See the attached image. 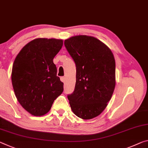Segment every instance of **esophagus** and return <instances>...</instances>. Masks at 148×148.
Returning a JSON list of instances; mask_svg holds the SVG:
<instances>
[{
    "mask_svg": "<svg viewBox=\"0 0 148 148\" xmlns=\"http://www.w3.org/2000/svg\"><path fill=\"white\" fill-rule=\"evenodd\" d=\"M60 80H61L62 82H65V78L64 77H60Z\"/></svg>",
    "mask_w": 148,
    "mask_h": 148,
    "instance_id": "34e87169",
    "label": "esophagus"
}]
</instances>
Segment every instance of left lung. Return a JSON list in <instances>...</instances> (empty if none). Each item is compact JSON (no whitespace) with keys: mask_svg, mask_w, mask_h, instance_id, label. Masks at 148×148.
Listing matches in <instances>:
<instances>
[{"mask_svg":"<svg viewBox=\"0 0 148 148\" xmlns=\"http://www.w3.org/2000/svg\"><path fill=\"white\" fill-rule=\"evenodd\" d=\"M64 45L76 66L74 92L68 95L72 111L88 120L101 113L115 87V60L106 45L94 37L76 36Z\"/></svg>","mask_w":148,"mask_h":148,"instance_id":"1","label":"left lung"}]
</instances>
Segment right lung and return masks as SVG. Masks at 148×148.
I'll list each match as a JSON object with an SVG mask.
<instances>
[{
  "instance_id": "obj_1",
  "label": "right lung",
  "mask_w": 148,
  "mask_h": 148,
  "mask_svg": "<svg viewBox=\"0 0 148 148\" xmlns=\"http://www.w3.org/2000/svg\"><path fill=\"white\" fill-rule=\"evenodd\" d=\"M62 45V39H35L15 58L12 70L14 91L18 102L32 115L47 113L64 90L53 62Z\"/></svg>"
}]
</instances>
